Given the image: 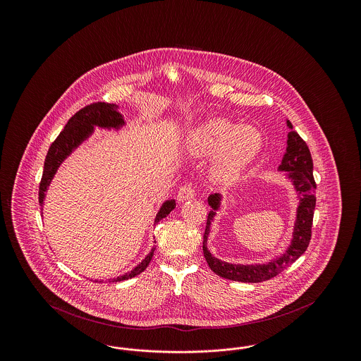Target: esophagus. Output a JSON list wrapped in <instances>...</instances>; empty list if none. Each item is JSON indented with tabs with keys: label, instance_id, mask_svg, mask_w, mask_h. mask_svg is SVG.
Listing matches in <instances>:
<instances>
[{
	"label": "esophagus",
	"instance_id": "34e87169",
	"mask_svg": "<svg viewBox=\"0 0 361 361\" xmlns=\"http://www.w3.org/2000/svg\"><path fill=\"white\" fill-rule=\"evenodd\" d=\"M196 195V189L190 184V183H185L184 185H181V188L178 190V200L180 202H184V200H188L195 197Z\"/></svg>",
	"mask_w": 361,
	"mask_h": 361
}]
</instances>
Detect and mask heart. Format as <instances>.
Returning <instances> with one entry per match:
<instances>
[{
  "instance_id": "1",
  "label": "heart",
  "mask_w": 361,
  "mask_h": 361,
  "mask_svg": "<svg viewBox=\"0 0 361 361\" xmlns=\"http://www.w3.org/2000/svg\"><path fill=\"white\" fill-rule=\"evenodd\" d=\"M264 139L257 128L216 119L197 127L189 139V152L216 157L215 174L224 183L235 181L257 158Z\"/></svg>"
}]
</instances>
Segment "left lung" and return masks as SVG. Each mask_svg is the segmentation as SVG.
Here are the masks:
<instances>
[{"instance_id":"obj_1","label":"left lung","mask_w":361,"mask_h":361,"mask_svg":"<svg viewBox=\"0 0 361 361\" xmlns=\"http://www.w3.org/2000/svg\"><path fill=\"white\" fill-rule=\"evenodd\" d=\"M287 123L288 127L291 128V131L288 133V147L279 169L288 173V177L293 181V185L300 197L291 245L288 246L283 256L262 265H234L212 257V255L207 249V238L209 234L211 221L216 214L215 211L219 208L221 196L216 193L209 195L208 204L212 207V209L208 212L207 216L206 231L203 237V253L211 271L224 279L242 283H261L269 280L279 275L280 272H283L286 268H288L309 247L317 189V184L312 176V158L310 154L307 143L296 131L292 130L291 121Z\"/></svg>"}]
</instances>
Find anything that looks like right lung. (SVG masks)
<instances>
[{"instance_id":"right-lung-1","label":"right lung","mask_w":361,"mask_h":361,"mask_svg":"<svg viewBox=\"0 0 361 361\" xmlns=\"http://www.w3.org/2000/svg\"><path fill=\"white\" fill-rule=\"evenodd\" d=\"M124 121L121 119V114L118 112V105L116 104L97 103L89 104L75 112L70 118L68 124L65 128L61 131V134L54 140L47 152L46 159H44V169L42 174L40 185H39V204L43 206V199H44V192L49 187L54 174L56 172L58 166L62 164V161L71 153L74 147H77L84 139H85L93 130V126H102V127H121ZM176 208V202L169 200L164 203L161 207L155 224L159 222L161 219L166 218L171 211ZM155 247L152 249V252L145 257V259L135 267L131 272L126 275L119 276L114 279L112 281H123L126 279H131L134 276L142 274L147 265L150 264L153 255H154Z\"/></svg>"}]
</instances>
